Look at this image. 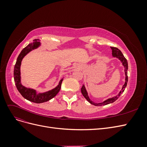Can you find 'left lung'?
Segmentation results:
<instances>
[{
	"mask_svg": "<svg viewBox=\"0 0 147 147\" xmlns=\"http://www.w3.org/2000/svg\"><path fill=\"white\" fill-rule=\"evenodd\" d=\"M110 48H111V49H112V55H113V57H116L117 58L119 59L120 61H121V62L122 63V64L124 66V72H125V76H126V78H125V83H124V84L121 90L120 91V92H119V94L117 96L112 97V98H109L108 99H107L106 100L104 101L103 102H101V103H95V102L92 101L90 99V97H89V96L88 95V92H87V91L86 90V88H85V87H84V85L83 84L82 89H81V91H82V93L83 96L84 97V98H85L89 102H90L91 104H92V105H94L95 106L105 105H107V104H111V103H113V102H114L117 99H118V97L120 96H121V94L124 92V90H125V88H126V87L127 86V81H128V77H127L128 64H127V60H126V59L125 58V57H124V56H123L121 51H120L118 48H117L116 47H111Z\"/></svg>",
	"mask_w": 147,
	"mask_h": 147,
	"instance_id": "1",
	"label": "left lung"
}]
</instances>
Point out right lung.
<instances>
[{"label":"right lung","mask_w":147,"mask_h":147,"mask_svg":"<svg viewBox=\"0 0 147 147\" xmlns=\"http://www.w3.org/2000/svg\"><path fill=\"white\" fill-rule=\"evenodd\" d=\"M40 45V43L39 42V40L35 39L32 43H29L27 47L23 48L18 57L14 67V80L17 90H18L20 94L23 96L24 98L30 102H35V103L37 104L47 102L55 97L60 91V89L61 88V83L62 82H63V79H62L59 82L58 85L55 88L49 91L43 93H38V94H37L36 91L33 90V89L27 88L21 84L20 75V66L21 64V61L28 53L38 48Z\"/></svg>","instance_id":"1"}]
</instances>
